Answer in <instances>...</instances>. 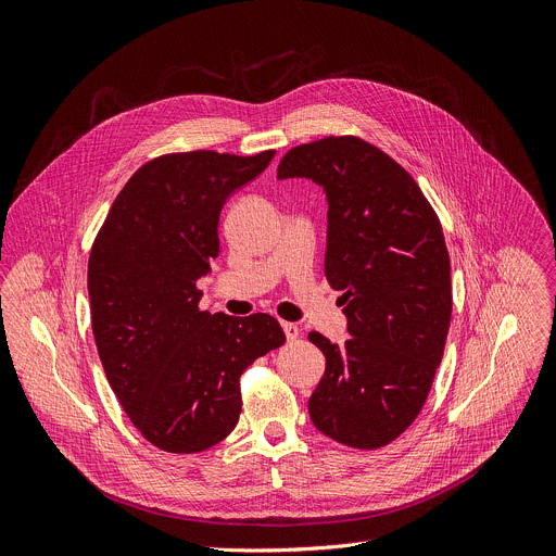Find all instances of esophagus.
Instances as JSON below:
<instances>
[{
  "label": "esophagus",
  "instance_id": "1",
  "mask_svg": "<svg viewBox=\"0 0 556 556\" xmlns=\"http://www.w3.org/2000/svg\"><path fill=\"white\" fill-rule=\"evenodd\" d=\"M282 330H285V336H287V342H295L298 336H300V328L293 321H282Z\"/></svg>",
  "mask_w": 556,
  "mask_h": 556
}]
</instances>
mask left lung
I'll use <instances>...</instances> for the list:
<instances>
[{"label":"left lung","instance_id":"8db88e82","mask_svg":"<svg viewBox=\"0 0 556 556\" xmlns=\"http://www.w3.org/2000/svg\"><path fill=\"white\" fill-rule=\"evenodd\" d=\"M324 188V274L344 291L351 338L308 340L326 370L308 399L313 425L353 450H379L422 409L452 321V265L442 226L414 177L375 144L330 136L291 149L278 179Z\"/></svg>","mask_w":556,"mask_h":556}]
</instances>
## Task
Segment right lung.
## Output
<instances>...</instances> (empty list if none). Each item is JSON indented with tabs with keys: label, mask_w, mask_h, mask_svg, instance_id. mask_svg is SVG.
I'll list each match as a JSON object with an SVG mask.
<instances>
[{
	"label": "right lung",
	"mask_w": 556,
	"mask_h": 556,
	"mask_svg": "<svg viewBox=\"0 0 556 556\" xmlns=\"http://www.w3.org/2000/svg\"><path fill=\"white\" fill-rule=\"evenodd\" d=\"M190 151L140 166L91 245V330L106 381L138 431L162 452L197 454L230 435L241 375L285 344L276 317L199 308L197 280L218 256L226 199L271 162Z\"/></svg>",
	"instance_id": "right-lung-1"
}]
</instances>
